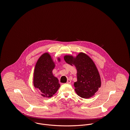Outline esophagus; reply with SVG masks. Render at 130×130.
<instances>
[{
	"instance_id": "esophagus-1",
	"label": "esophagus",
	"mask_w": 130,
	"mask_h": 130,
	"mask_svg": "<svg viewBox=\"0 0 130 130\" xmlns=\"http://www.w3.org/2000/svg\"><path fill=\"white\" fill-rule=\"evenodd\" d=\"M71 83V80L70 79H68L67 81V84H70Z\"/></svg>"
}]
</instances>
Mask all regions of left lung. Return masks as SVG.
I'll return each mask as SVG.
<instances>
[{
    "label": "left lung",
    "instance_id": "1",
    "mask_svg": "<svg viewBox=\"0 0 130 130\" xmlns=\"http://www.w3.org/2000/svg\"><path fill=\"white\" fill-rule=\"evenodd\" d=\"M65 62L74 65L77 70V82L74 83L77 94L84 99L93 96L101 86V77L92 60L84 53H79L75 58L64 56Z\"/></svg>",
    "mask_w": 130,
    "mask_h": 130
}]
</instances>
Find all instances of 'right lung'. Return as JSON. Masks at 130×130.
Here are the masks:
<instances>
[{"label": "right lung", "instance_id": "obj_1", "mask_svg": "<svg viewBox=\"0 0 130 130\" xmlns=\"http://www.w3.org/2000/svg\"><path fill=\"white\" fill-rule=\"evenodd\" d=\"M60 61V59H58ZM55 65L48 53L43 54L36 64L34 73V85L43 97L50 98L56 93L60 85L53 70Z\"/></svg>", "mask_w": 130, "mask_h": 130}]
</instances>
